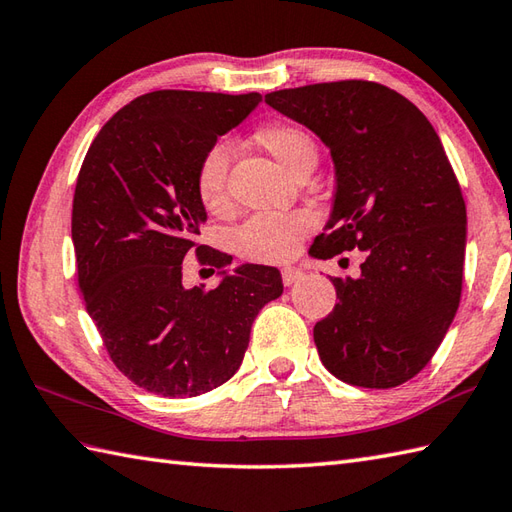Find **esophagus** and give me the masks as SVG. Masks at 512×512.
Returning <instances> with one entry per match:
<instances>
[{"instance_id": "obj_1", "label": "esophagus", "mask_w": 512, "mask_h": 512, "mask_svg": "<svg viewBox=\"0 0 512 512\" xmlns=\"http://www.w3.org/2000/svg\"><path fill=\"white\" fill-rule=\"evenodd\" d=\"M302 278V271L298 267H285L282 269V282H285V287H291L293 282H298Z\"/></svg>"}]
</instances>
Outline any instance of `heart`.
<instances>
[{
  "label": "heart",
  "mask_w": 512,
  "mask_h": 512,
  "mask_svg": "<svg viewBox=\"0 0 512 512\" xmlns=\"http://www.w3.org/2000/svg\"><path fill=\"white\" fill-rule=\"evenodd\" d=\"M254 140L293 175L317 160L311 135L291 124H271L260 129ZM227 168H230V146L225 142L212 144L197 166V195L208 212L227 208ZM313 225L315 217L304 210L258 212L236 227L232 243L236 254L252 263H282L298 252L302 238L313 230Z\"/></svg>",
  "instance_id": "1"
}]
</instances>
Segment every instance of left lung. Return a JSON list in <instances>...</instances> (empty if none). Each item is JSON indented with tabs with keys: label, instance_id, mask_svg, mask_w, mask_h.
Returning a JSON list of instances; mask_svg holds the SVG:
<instances>
[{
	"label": "left lung",
	"instance_id": "obj_1",
	"mask_svg": "<svg viewBox=\"0 0 512 512\" xmlns=\"http://www.w3.org/2000/svg\"><path fill=\"white\" fill-rule=\"evenodd\" d=\"M265 102L331 149L333 212L311 254L366 252L357 278H331L339 302L313 328L320 359L344 383L396 388L434 357L462 293L467 208L438 133L414 102L370 81Z\"/></svg>",
	"mask_w": 512,
	"mask_h": 512
}]
</instances>
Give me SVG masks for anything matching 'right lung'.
I'll return each instance as SVG.
<instances>
[{"mask_svg":"<svg viewBox=\"0 0 512 512\" xmlns=\"http://www.w3.org/2000/svg\"><path fill=\"white\" fill-rule=\"evenodd\" d=\"M260 100L144 94L100 129L83 160L72 206L78 287L111 361L146 392L181 399L232 379L258 311L282 295L276 267L227 274L232 256L195 243L208 219L195 186L201 157ZM192 248L222 271L217 290L180 285Z\"/></svg>","mask_w":512,"mask_h":512,"instance_id":"1","label":"right lung"}]
</instances>
